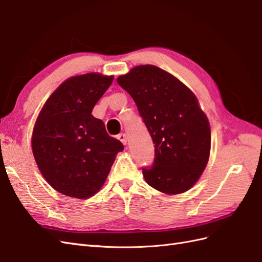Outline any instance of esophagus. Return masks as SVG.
Returning a JSON list of instances; mask_svg holds the SVG:
<instances>
[{
	"label": "esophagus",
	"instance_id": "obj_1",
	"mask_svg": "<svg viewBox=\"0 0 262 262\" xmlns=\"http://www.w3.org/2000/svg\"><path fill=\"white\" fill-rule=\"evenodd\" d=\"M117 139L119 140V141H121V143L122 144H126V141H128V140H126V136H125V134L124 133H120V134H118V136H117Z\"/></svg>",
	"mask_w": 262,
	"mask_h": 262
}]
</instances>
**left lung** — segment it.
<instances>
[{
  "instance_id": "1",
  "label": "left lung",
  "mask_w": 262,
  "mask_h": 262,
  "mask_svg": "<svg viewBox=\"0 0 262 262\" xmlns=\"http://www.w3.org/2000/svg\"><path fill=\"white\" fill-rule=\"evenodd\" d=\"M138 107L155 144L147 184L158 191L178 194L199 179L208 164L211 131L194 94L166 71L154 66L133 68L118 77Z\"/></svg>"
}]
</instances>
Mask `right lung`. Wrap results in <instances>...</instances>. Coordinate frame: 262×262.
Masks as SVG:
<instances>
[{
  "label": "right lung",
  "mask_w": 262,
  "mask_h": 262,
  "mask_svg": "<svg viewBox=\"0 0 262 262\" xmlns=\"http://www.w3.org/2000/svg\"><path fill=\"white\" fill-rule=\"evenodd\" d=\"M114 76L87 73L62 83L46 101L31 146L39 170L62 194L87 199L96 193L123 150L92 110Z\"/></svg>",
  "instance_id": "obj_1"
}]
</instances>
